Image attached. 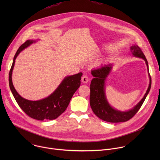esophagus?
<instances>
[{"mask_svg": "<svg viewBox=\"0 0 160 160\" xmlns=\"http://www.w3.org/2000/svg\"><path fill=\"white\" fill-rule=\"evenodd\" d=\"M82 82L83 83H87L88 82V76L87 75L85 74V75H83L82 76Z\"/></svg>", "mask_w": 160, "mask_h": 160, "instance_id": "1", "label": "esophagus"}]
</instances>
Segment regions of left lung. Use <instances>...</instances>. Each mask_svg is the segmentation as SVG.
<instances>
[{
    "mask_svg": "<svg viewBox=\"0 0 160 160\" xmlns=\"http://www.w3.org/2000/svg\"><path fill=\"white\" fill-rule=\"evenodd\" d=\"M132 54L134 56L142 58L146 63L148 69V63L145 55L142 52L141 49L138 45L132 46L130 48ZM112 68L111 64H105L99 68L93 70L91 73L94 77L90 83V104L95 115L100 119L111 123L124 122L131 119L135 114L138 112L142 106L147 95L148 94L151 86V79L150 77V83L149 87L146 91L142 100L137 104L133 109L128 111H120L113 109L108 104L104 92V81L107 76L109 75Z\"/></svg>",
    "mask_w": 160,
    "mask_h": 160,
    "instance_id": "obj_1",
    "label": "left lung"
}]
</instances>
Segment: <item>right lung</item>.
I'll use <instances>...</instances> for the list:
<instances>
[{"label":"right lung","instance_id":"right-lung-1","mask_svg":"<svg viewBox=\"0 0 160 160\" xmlns=\"http://www.w3.org/2000/svg\"><path fill=\"white\" fill-rule=\"evenodd\" d=\"M33 42L28 40L18 49L9 74V87L18 104L28 116L38 120H51L57 118L67 108L73 94L80 86L82 73L66 77L54 92L46 98L36 101L22 98L16 92L13 86L12 72L18 55Z\"/></svg>","mask_w":160,"mask_h":160}]
</instances>
